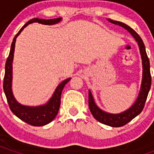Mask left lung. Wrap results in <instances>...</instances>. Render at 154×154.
I'll return each mask as SVG.
<instances>
[{
    "instance_id": "8db88e82",
    "label": "left lung",
    "mask_w": 154,
    "mask_h": 154,
    "mask_svg": "<svg viewBox=\"0 0 154 154\" xmlns=\"http://www.w3.org/2000/svg\"><path fill=\"white\" fill-rule=\"evenodd\" d=\"M107 20L110 23L119 25L127 29L132 35L133 37L135 38V40L138 42L143 65V77L140 91H139V97L135 100V102L134 103V105L122 113L110 114L100 110L95 103L93 97H92L90 91H89V99H88L89 104L88 105H89L91 113L92 114L93 117L97 121L102 123L104 125L111 126V127H121V126H124L126 124H128L129 121H131L134 118H135L136 116L141 113L143 107H144L145 101L148 97V94H149L150 87H151V82H152V78H151V74H150V63H149V59L147 55V53H146L144 44L141 38L139 37V35L132 28H130L129 26L124 24L122 22L112 20L110 19H107Z\"/></svg>"
}]
</instances>
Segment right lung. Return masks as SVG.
<instances>
[{
    "instance_id": "1",
    "label": "right lung",
    "mask_w": 154,
    "mask_h": 154,
    "mask_svg": "<svg viewBox=\"0 0 154 154\" xmlns=\"http://www.w3.org/2000/svg\"><path fill=\"white\" fill-rule=\"evenodd\" d=\"M62 18L51 19V20H44V19L35 18L29 20L25 24L20 30L17 33L11 47V51L9 56L6 59L5 67V77H4V82H3V89L5 94V97L7 99V102L9 104L10 109L13 113L18 118L27 123L29 125L33 126H43L50 123L52 120L56 117L57 115L61 103V95L64 86L70 81L71 78H67L63 82H62L54 91L50 100L47 103L39 106H26L17 102L15 97L13 96L11 90V82H12V62L14 57V52H15V45L16 38L21 31L29 24L34 22H38L43 25H55L61 21Z\"/></svg>"
}]
</instances>
